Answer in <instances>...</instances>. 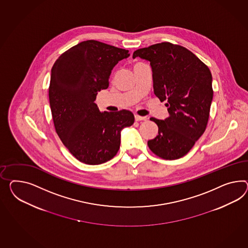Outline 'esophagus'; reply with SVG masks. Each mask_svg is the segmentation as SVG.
Instances as JSON below:
<instances>
[{"instance_id":"obj_1","label":"esophagus","mask_w":248,"mask_h":248,"mask_svg":"<svg viewBox=\"0 0 248 248\" xmlns=\"http://www.w3.org/2000/svg\"><path fill=\"white\" fill-rule=\"evenodd\" d=\"M135 120L137 121H146V117H141L139 115H135Z\"/></svg>"}]
</instances>
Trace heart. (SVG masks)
<instances>
[{
	"label": "heart",
	"mask_w": 248,
	"mask_h": 248,
	"mask_svg": "<svg viewBox=\"0 0 248 248\" xmlns=\"http://www.w3.org/2000/svg\"><path fill=\"white\" fill-rule=\"evenodd\" d=\"M142 64V63H137V64H135V65H138V64ZM135 65H134V66H135Z\"/></svg>",
	"instance_id": "b5f03b06"
}]
</instances>
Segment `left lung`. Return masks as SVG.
I'll use <instances>...</instances> for the list:
<instances>
[{
    "mask_svg": "<svg viewBox=\"0 0 248 248\" xmlns=\"http://www.w3.org/2000/svg\"><path fill=\"white\" fill-rule=\"evenodd\" d=\"M148 61L152 68L154 93L161 102L167 101L169 117L151 118L158 134L147 141L157 156L181 158L204 133L213 98L212 76L209 67L184 46L163 42L133 53Z\"/></svg>",
    "mask_w": 248,
    "mask_h": 248,
    "instance_id": "left-lung-1",
    "label": "left lung"
}]
</instances>
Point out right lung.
<instances>
[{
	"mask_svg": "<svg viewBox=\"0 0 248 248\" xmlns=\"http://www.w3.org/2000/svg\"><path fill=\"white\" fill-rule=\"evenodd\" d=\"M128 50L96 40L83 41L65 51L51 69V112L58 137L69 152L87 165L113 158L121 146V130L130 127L131 111L102 112L96 96L108 87L116 64Z\"/></svg>",
	"mask_w": 248,
	"mask_h": 248,
	"instance_id": "right-lung-1",
	"label": "right lung"
}]
</instances>
